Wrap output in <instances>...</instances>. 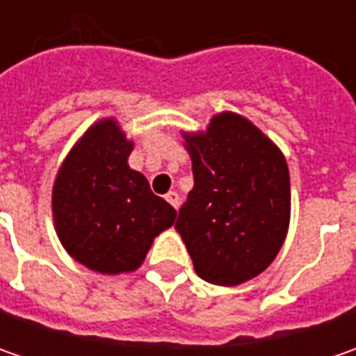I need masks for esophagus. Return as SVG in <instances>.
Instances as JSON below:
<instances>
[{
    "instance_id": "34e87169",
    "label": "esophagus",
    "mask_w": 356,
    "mask_h": 356,
    "mask_svg": "<svg viewBox=\"0 0 356 356\" xmlns=\"http://www.w3.org/2000/svg\"><path fill=\"white\" fill-rule=\"evenodd\" d=\"M164 198H166V202H168L170 206L178 208V204H180V198H178V194H176V192H168V194H166Z\"/></svg>"
}]
</instances>
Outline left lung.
<instances>
[{
    "instance_id": "left-lung-1",
    "label": "left lung",
    "mask_w": 356,
    "mask_h": 356,
    "mask_svg": "<svg viewBox=\"0 0 356 356\" xmlns=\"http://www.w3.org/2000/svg\"><path fill=\"white\" fill-rule=\"evenodd\" d=\"M194 188L176 229L194 269L236 287L271 266L291 218L289 168L280 146L250 118L218 113L206 130L182 132Z\"/></svg>"
}]
</instances>
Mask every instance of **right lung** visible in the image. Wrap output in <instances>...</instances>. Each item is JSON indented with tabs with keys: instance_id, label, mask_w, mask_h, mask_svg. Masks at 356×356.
<instances>
[{
	"instance_id": "1",
	"label": "right lung",
	"mask_w": 356,
	"mask_h": 356,
	"mask_svg": "<svg viewBox=\"0 0 356 356\" xmlns=\"http://www.w3.org/2000/svg\"><path fill=\"white\" fill-rule=\"evenodd\" d=\"M134 143L115 117L99 118L73 144L51 194L55 232L67 253L103 275L143 266L176 210L129 166Z\"/></svg>"
}]
</instances>
